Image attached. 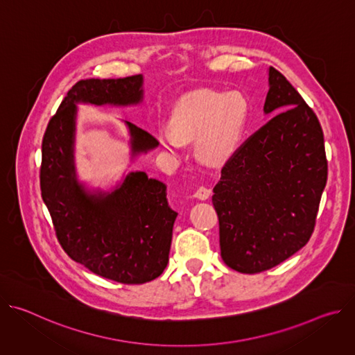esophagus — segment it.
<instances>
[{
  "label": "esophagus",
  "mask_w": 355,
  "mask_h": 355,
  "mask_svg": "<svg viewBox=\"0 0 355 355\" xmlns=\"http://www.w3.org/2000/svg\"><path fill=\"white\" fill-rule=\"evenodd\" d=\"M211 193H212V191L208 188V187H204V185H200L196 191H195V196L198 198V199H202V200H205V199H208L209 196H211Z\"/></svg>",
  "instance_id": "1"
}]
</instances>
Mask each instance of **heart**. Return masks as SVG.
<instances>
[{"label": "heart", "mask_w": 355, "mask_h": 355, "mask_svg": "<svg viewBox=\"0 0 355 355\" xmlns=\"http://www.w3.org/2000/svg\"><path fill=\"white\" fill-rule=\"evenodd\" d=\"M248 116L240 92L200 89L184 96L174 108L171 125L159 129L160 143L173 153L195 140V155L207 166H222L239 147Z\"/></svg>", "instance_id": "b5f03b06"}]
</instances>
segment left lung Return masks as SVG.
<instances>
[{"instance_id":"1","label":"left lung","mask_w":355,"mask_h":355,"mask_svg":"<svg viewBox=\"0 0 355 355\" xmlns=\"http://www.w3.org/2000/svg\"><path fill=\"white\" fill-rule=\"evenodd\" d=\"M264 112L274 115L222 168L212 202L226 266L256 274L289 259L315 229L327 181L320 122L274 67Z\"/></svg>"}]
</instances>
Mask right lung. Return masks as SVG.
Instances as JSON below:
<instances>
[{
    "instance_id": "add662e5",
    "label": "right lung",
    "mask_w": 355,
    "mask_h": 355,
    "mask_svg": "<svg viewBox=\"0 0 355 355\" xmlns=\"http://www.w3.org/2000/svg\"><path fill=\"white\" fill-rule=\"evenodd\" d=\"M143 101V77L88 78L76 83L49 121L42 141L40 191L67 256L91 272L121 284H144L168 263L173 226L167 187L143 171L129 173L112 192L88 191L77 180L74 137L77 104L128 107ZM132 156L159 141L125 122Z\"/></svg>"
}]
</instances>
